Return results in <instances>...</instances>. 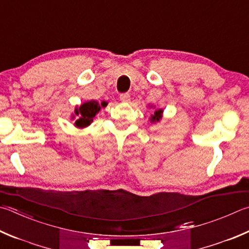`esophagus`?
<instances>
[{
  "mask_svg": "<svg viewBox=\"0 0 249 249\" xmlns=\"http://www.w3.org/2000/svg\"><path fill=\"white\" fill-rule=\"evenodd\" d=\"M120 99L122 102H128L130 100V96L128 93H122L120 96Z\"/></svg>",
  "mask_w": 249,
  "mask_h": 249,
  "instance_id": "obj_1",
  "label": "esophagus"
}]
</instances>
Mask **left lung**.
I'll return each mask as SVG.
<instances>
[{
  "label": "left lung",
  "mask_w": 249,
  "mask_h": 249,
  "mask_svg": "<svg viewBox=\"0 0 249 249\" xmlns=\"http://www.w3.org/2000/svg\"><path fill=\"white\" fill-rule=\"evenodd\" d=\"M162 113H163V110H162V109L156 110L155 113H153V114L150 117L151 123H157V122H159L162 119Z\"/></svg>",
  "instance_id": "obj_1"
}]
</instances>
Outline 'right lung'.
<instances>
[{
	"label": "right lung",
	"mask_w": 249,
	"mask_h": 249,
	"mask_svg": "<svg viewBox=\"0 0 249 249\" xmlns=\"http://www.w3.org/2000/svg\"><path fill=\"white\" fill-rule=\"evenodd\" d=\"M107 106V102L102 101L101 105L94 100H90L87 102H84L83 105L79 107H76L74 110L73 119L77 116V120L75 121V126L78 128L87 127L90 123L93 121V117L98 114L101 107H105Z\"/></svg>",
	"instance_id": "obj_1"
}]
</instances>
